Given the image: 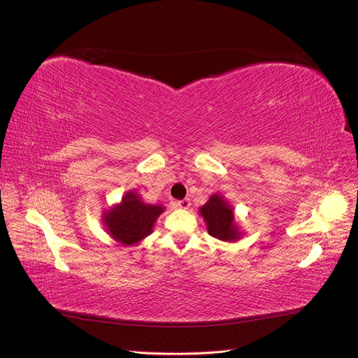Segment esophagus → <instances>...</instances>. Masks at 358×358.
<instances>
[{"instance_id": "obj_1", "label": "esophagus", "mask_w": 358, "mask_h": 358, "mask_svg": "<svg viewBox=\"0 0 358 358\" xmlns=\"http://www.w3.org/2000/svg\"><path fill=\"white\" fill-rule=\"evenodd\" d=\"M176 206H178V208H180V209H188L189 206H191V201H189V199H183V200H179L176 203Z\"/></svg>"}]
</instances>
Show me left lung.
<instances>
[{
  "mask_svg": "<svg viewBox=\"0 0 358 358\" xmlns=\"http://www.w3.org/2000/svg\"><path fill=\"white\" fill-rule=\"evenodd\" d=\"M200 213L208 224L209 234L220 241L239 239V231L234 225V215L222 197L212 196L200 209Z\"/></svg>",
  "mask_w": 358,
  "mask_h": 358,
  "instance_id": "1",
  "label": "left lung"
}]
</instances>
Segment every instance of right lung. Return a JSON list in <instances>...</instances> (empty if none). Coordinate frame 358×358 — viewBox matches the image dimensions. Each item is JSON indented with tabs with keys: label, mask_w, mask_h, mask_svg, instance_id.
<instances>
[{
	"label": "right lung",
	"mask_w": 358,
	"mask_h": 358,
	"mask_svg": "<svg viewBox=\"0 0 358 358\" xmlns=\"http://www.w3.org/2000/svg\"><path fill=\"white\" fill-rule=\"evenodd\" d=\"M162 210L161 206L146 204L134 192H128L121 204L106 213L104 220L113 239L133 245L152 233V225Z\"/></svg>",
	"instance_id": "right-lung-1"
}]
</instances>
